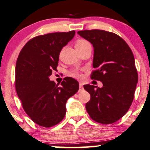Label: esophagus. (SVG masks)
Masks as SVG:
<instances>
[{
  "mask_svg": "<svg viewBox=\"0 0 150 150\" xmlns=\"http://www.w3.org/2000/svg\"><path fill=\"white\" fill-rule=\"evenodd\" d=\"M84 90L83 88V83H80V84H79V92H81L83 91V90Z\"/></svg>",
  "mask_w": 150,
  "mask_h": 150,
  "instance_id": "obj_1",
  "label": "esophagus"
}]
</instances>
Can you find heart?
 Instances as JSON below:
<instances>
[{
  "label": "heart",
  "instance_id": "obj_1",
  "mask_svg": "<svg viewBox=\"0 0 150 150\" xmlns=\"http://www.w3.org/2000/svg\"><path fill=\"white\" fill-rule=\"evenodd\" d=\"M89 46H91V44H90V43L88 40H84V39H79V40H76V42L75 43V47L76 49H77V51L85 49V48L89 47ZM70 76L72 77H74V78H80L81 76L80 72L77 71V70H74V71H71L70 73Z\"/></svg>",
  "mask_w": 150,
  "mask_h": 150
}]
</instances>
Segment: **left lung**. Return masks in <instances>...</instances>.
I'll return each instance as SVG.
<instances>
[{
    "mask_svg": "<svg viewBox=\"0 0 150 150\" xmlns=\"http://www.w3.org/2000/svg\"><path fill=\"white\" fill-rule=\"evenodd\" d=\"M94 47L92 79L102 82V88L85 85L90 95L86 108L97 122L109 125L127 113L133 102L138 76L132 50L113 33L103 30L79 31Z\"/></svg>",
    "mask_w": 150,
    "mask_h": 150,
    "instance_id": "1",
    "label": "left lung"
}]
</instances>
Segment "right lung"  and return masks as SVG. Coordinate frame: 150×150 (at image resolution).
I'll list each match as a JSON object with an SVG mask.
<instances>
[{
  "label": "right lung",
  "instance_id": "obj_1",
  "mask_svg": "<svg viewBox=\"0 0 150 150\" xmlns=\"http://www.w3.org/2000/svg\"><path fill=\"white\" fill-rule=\"evenodd\" d=\"M75 31L52 33L29 40L16 60L15 88L23 108L37 125L49 128L60 122L67 99L77 92L79 82L66 77L60 86L49 80L57 71L59 55Z\"/></svg>",
  "mask_w": 150,
  "mask_h": 150
}]
</instances>
